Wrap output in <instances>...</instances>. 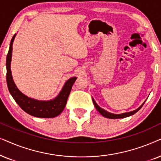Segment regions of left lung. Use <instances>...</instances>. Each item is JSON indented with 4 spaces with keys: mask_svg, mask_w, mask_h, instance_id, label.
Instances as JSON below:
<instances>
[{
    "mask_svg": "<svg viewBox=\"0 0 161 161\" xmlns=\"http://www.w3.org/2000/svg\"><path fill=\"white\" fill-rule=\"evenodd\" d=\"M92 99H93V104L94 106H95V108L96 110H98V112L100 113L101 115H103L104 117L105 118H108V119H123V118H126V117H128V116H130V115H134L135 113L138 112V111L140 110V109L142 108V106L143 105V104H144L145 102L143 103L139 107L138 109H136V110H135L133 111H130V112H128V113H121V114H115V113H109L108 111L104 110V109H102V108H100L99 106L98 105L97 103L95 102V100L93 99V98H92Z\"/></svg>",
    "mask_w": 161,
    "mask_h": 161,
    "instance_id": "left-lung-1",
    "label": "left lung"
}]
</instances>
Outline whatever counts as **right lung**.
I'll list each match as a JSON object with an SVG mask.
<instances>
[{"label":"right lung","mask_w":161,"mask_h":161,"mask_svg":"<svg viewBox=\"0 0 161 161\" xmlns=\"http://www.w3.org/2000/svg\"><path fill=\"white\" fill-rule=\"evenodd\" d=\"M15 37L16 34L11 40L9 49H8L7 57H6V82H7L8 91L17 104L28 114L34 117L46 118V119L57 116L63 112L65 108L68 96L77 77L74 76L68 79L58 95L53 99L48 101L37 100L23 94L16 86L12 78V71H11L12 45H13Z\"/></svg>","instance_id":"1"}]
</instances>
